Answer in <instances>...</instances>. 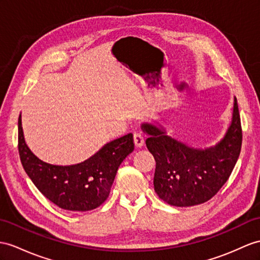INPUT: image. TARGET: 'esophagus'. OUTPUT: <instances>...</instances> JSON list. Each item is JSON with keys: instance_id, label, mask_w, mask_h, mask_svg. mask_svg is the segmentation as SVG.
I'll return each instance as SVG.
<instances>
[{"instance_id": "1", "label": "esophagus", "mask_w": 260, "mask_h": 260, "mask_svg": "<svg viewBox=\"0 0 260 260\" xmlns=\"http://www.w3.org/2000/svg\"><path fill=\"white\" fill-rule=\"evenodd\" d=\"M134 141L137 148H141L144 144V137L141 132H135L134 135Z\"/></svg>"}]
</instances>
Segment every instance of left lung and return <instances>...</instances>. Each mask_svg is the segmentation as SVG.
<instances>
[{
  "instance_id": "left-lung-1",
  "label": "left lung",
  "mask_w": 260,
  "mask_h": 260,
  "mask_svg": "<svg viewBox=\"0 0 260 260\" xmlns=\"http://www.w3.org/2000/svg\"><path fill=\"white\" fill-rule=\"evenodd\" d=\"M148 150L154 156V191L168 204L186 207L205 203L216 194L235 167L242 149L237 99L224 138L206 149L193 148L170 137L161 125L144 122Z\"/></svg>"
}]
</instances>
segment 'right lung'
I'll return each instance as SVG.
<instances>
[{
    "instance_id": "right-lung-1",
    "label": "right lung",
    "mask_w": 260,
    "mask_h": 260,
    "mask_svg": "<svg viewBox=\"0 0 260 260\" xmlns=\"http://www.w3.org/2000/svg\"><path fill=\"white\" fill-rule=\"evenodd\" d=\"M135 150L129 134L105 144L97 153L73 166H54L40 160L25 142L18 117V153L22 166L39 191L62 210L91 211L109 196L120 164Z\"/></svg>"
}]
</instances>
